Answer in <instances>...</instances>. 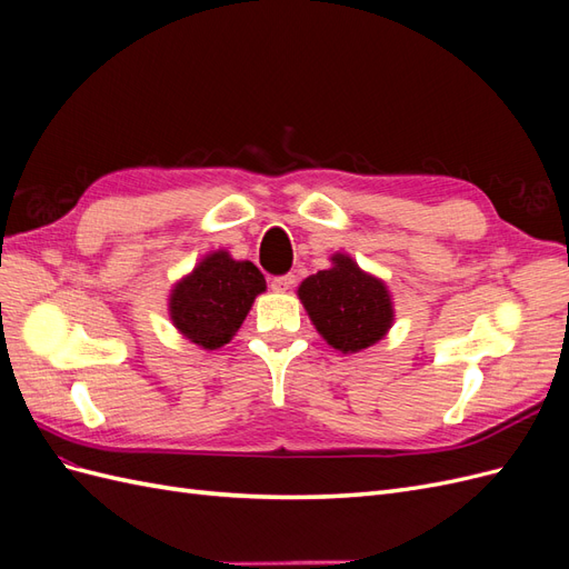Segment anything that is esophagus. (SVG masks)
Returning <instances> with one entry per match:
<instances>
[{
	"mask_svg": "<svg viewBox=\"0 0 569 569\" xmlns=\"http://www.w3.org/2000/svg\"><path fill=\"white\" fill-rule=\"evenodd\" d=\"M295 282H297L295 274H280V278H272L270 287H272V291H289L291 287H295Z\"/></svg>",
	"mask_w": 569,
	"mask_h": 569,
	"instance_id": "esophagus-1",
	"label": "esophagus"
}]
</instances>
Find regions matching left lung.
<instances>
[{"instance_id": "1", "label": "left lung", "mask_w": 569, "mask_h": 569, "mask_svg": "<svg viewBox=\"0 0 569 569\" xmlns=\"http://www.w3.org/2000/svg\"><path fill=\"white\" fill-rule=\"evenodd\" d=\"M332 266L299 284L297 295L320 337L341 353H358L387 337L393 301L385 280L360 268L349 253H332Z\"/></svg>"}]
</instances>
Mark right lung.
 Returning <instances> with one entry per match:
<instances>
[{
    "label": "right lung",
    "mask_w": 569,
    "mask_h": 569,
    "mask_svg": "<svg viewBox=\"0 0 569 569\" xmlns=\"http://www.w3.org/2000/svg\"><path fill=\"white\" fill-rule=\"evenodd\" d=\"M266 278L251 261H234L218 249L206 253L192 272L180 278L168 297V316L176 330L197 347L216 351L237 335Z\"/></svg>",
    "instance_id": "obj_1"
}]
</instances>
